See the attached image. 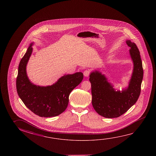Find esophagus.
<instances>
[{"instance_id": "obj_1", "label": "esophagus", "mask_w": 156, "mask_h": 156, "mask_svg": "<svg viewBox=\"0 0 156 156\" xmlns=\"http://www.w3.org/2000/svg\"><path fill=\"white\" fill-rule=\"evenodd\" d=\"M83 73H84V76L85 77H88L90 74V71L89 70H85Z\"/></svg>"}]
</instances>
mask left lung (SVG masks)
<instances>
[{
	"mask_svg": "<svg viewBox=\"0 0 156 156\" xmlns=\"http://www.w3.org/2000/svg\"><path fill=\"white\" fill-rule=\"evenodd\" d=\"M134 64L132 78L127 89L115 91L103 74L98 71L90 75L91 84L92 105L94 110L103 117L118 118L125 113L136 102L141 92L143 68L140 52L136 45L126 41Z\"/></svg>",
	"mask_w": 156,
	"mask_h": 156,
	"instance_id": "8db88e82",
	"label": "left lung"
}]
</instances>
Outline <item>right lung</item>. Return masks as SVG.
Here are the masks:
<instances>
[{"label": "right lung", "instance_id": "1", "mask_svg": "<svg viewBox=\"0 0 156 156\" xmlns=\"http://www.w3.org/2000/svg\"><path fill=\"white\" fill-rule=\"evenodd\" d=\"M33 44L21 59L16 79V89L19 97L29 109L40 117L49 118L60 115L66 110L70 93L83 79L82 72L61 77L51 86L41 87L31 83L26 66L30 56Z\"/></svg>", "mask_w": 156, "mask_h": 156}]
</instances>
